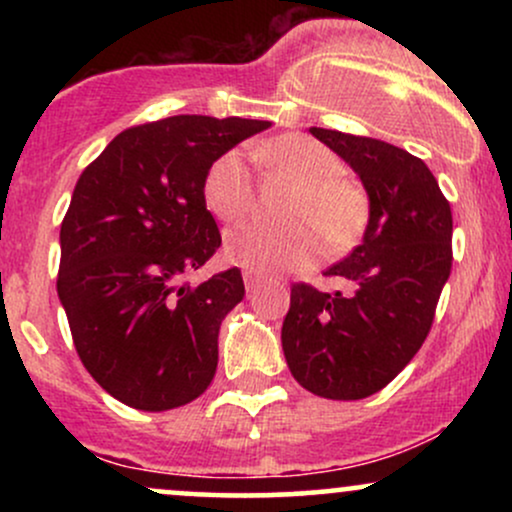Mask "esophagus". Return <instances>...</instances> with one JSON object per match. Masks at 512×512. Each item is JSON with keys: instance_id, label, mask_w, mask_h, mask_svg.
Listing matches in <instances>:
<instances>
[{"instance_id": "obj_1", "label": "esophagus", "mask_w": 512, "mask_h": 512, "mask_svg": "<svg viewBox=\"0 0 512 512\" xmlns=\"http://www.w3.org/2000/svg\"><path fill=\"white\" fill-rule=\"evenodd\" d=\"M243 281H245V289L252 291V289H255V284H257V281H260V279H257V274L245 272V274H243Z\"/></svg>"}]
</instances>
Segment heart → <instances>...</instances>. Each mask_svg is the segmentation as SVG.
<instances>
[{"label": "heart", "instance_id": "b5f03b06", "mask_svg": "<svg viewBox=\"0 0 512 512\" xmlns=\"http://www.w3.org/2000/svg\"><path fill=\"white\" fill-rule=\"evenodd\" d=\"M264 168L298 187L286 219L274 226L248 219L228 228L223 252L228 262L257 276H272L305 267L320 255L354 248L368 223V197L361 185L342 175V161L325 144L301 134H284L255 149ZM204 204L216 219L233 221L252 207L255 187L240 151H226L211 163L202 182Z\"/></svg>", "mask_w": 512, "mask_h": 512}]
</instances>
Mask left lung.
Instances as JSON below:
<instances>
[{
  "label": "left lung",
  "instance_id": "obj_1",
  "mask_svg": "<svg viewBox=\"0 0 512 512\" xmlns=\"http://www.w3.org/2000/svg\"><path fill=\"white\" fill-rule=\"evenodd\" d=\"M368 192L361 245L325 276L346 291L291 286L281 346L293 378L317 397L363 399L395 380L428 337L452 267V211L421 158L380 139L310 127Z\"/></svg>",
  "mask_w": 512,
  "mask_h": 512
}]
</instances>
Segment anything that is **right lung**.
I'll return each mask as SVG.
<instances>
[{
  "label": "right lung",
  "mask_w": 512,
  "mask_h": 512,
  "mask_svg": "<svg viewBox=\"0 0 512 512\" xmlns=\"http://www.w3.org/2000/svg\"><path fill=\"white\" fill-rule=\"evenodd\" d=\"M272 127L175 115L129 127L81 173L60 231L57 293L88 373L108 395L166 411L207 390L221 320L243 301L240 269L190 286L219 250L202 197L211 163Z\"/></svg>",
  "instance_id": "add662e5"
}]
</instances>
